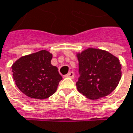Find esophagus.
I'll return each instance as SVG.
<instances>
[{"label": "esophagus", "instance_id": "obj_1", "mask_svg": "<svg viewBox=\"0 0 133 133\" xmlns=\"http://www.w3.org/2000/svg\"><path fill=\"white\" fill-rule=\"evenodd\" d=\"M65 77H71V78H72V79H73V78L74 77V72H72V71H70L68 74L65 75Z\"/></svg>", "mask_w": 133, "mask_h": 133}]
</instances>
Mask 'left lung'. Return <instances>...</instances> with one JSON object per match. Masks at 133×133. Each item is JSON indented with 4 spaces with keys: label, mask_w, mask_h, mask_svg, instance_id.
<instances>
[{
    "label": "left lung",
    "mask_w": 133,
    "mask_h": 133,
    "mask_svg": "<svg viewBox=\"0 0 133 133\" xmlns=\"http://www.w3.org/2000/svg\"><path fill=\"white\" fill-rule=\"evenodd\" d=\"M80 77L77 90L89 99H98L109 95L121 78L120 60L109 52L88 48L77 53Z\"/></svg>",
    "instance_id": "obj_1"
}]
</instances>
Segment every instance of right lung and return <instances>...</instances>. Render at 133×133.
I'll use <instances>...</instances> for the list:
<instances>
[{
	"label": "right lung",
	"instance_id": "right-lung-1",
	"mask_svg": "<svg viewBox=\"0 0 133 133\" xmlns=\"http://www.w3.org/2000/svg\"><path fill=\"white\" fill-rule=\"evenodd\" d=\"M52 58L50 52L43 50L22 56L12 64L13 80L22 92L37 99L56 92L62 77L57 67L52 65Z\"/></svg>",
	"mask_w": 133,
	"mask_h": 133
}]
</instances>
